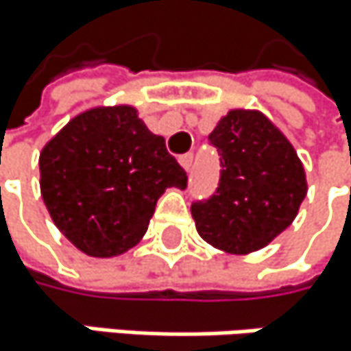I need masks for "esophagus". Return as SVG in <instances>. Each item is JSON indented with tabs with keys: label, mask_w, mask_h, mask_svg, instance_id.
I'll list each match as a JSON object with an SVG mask.
<instances>
[{
	"label": "esophagus",
	"mask_w": 351,
	"mask_h": 351,
	"mask_svg": "<svg viewBox=\"0 0 351 351\" xmlns=\"http://www.w3.org/2000/svg\"><path fill=\"white\" fill-rule=\"evenodd\" d=\"M179 162H181V166L189 172V170H191V166H193V154H185V156H181V158H179Z\"/></svg>",
	"instance_id": "esophagus-1"
}]
</instances>
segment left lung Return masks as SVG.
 <instances>
[{
    "instance_id": "1",
    "label": "left lung",
    "mask_w": 351,
    "mask_h": 351,
    "mask_svg": "<svg viewBox=\"0 0 351 351\" xmlns=\"http://www.w3.org/2000/svg\"><path fill=\"white\" fill-rule=\"evenodd\" d=\"M210 141L220 152V183L208 202L191 206L195 229L220 252H258L295 220L308 193L304 164L260 110H229Z\"/></svg>"
}]
</instances>
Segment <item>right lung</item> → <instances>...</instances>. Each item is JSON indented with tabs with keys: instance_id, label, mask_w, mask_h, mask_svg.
Wrapping results in <instances>:
<instances>
[{
	"instance_id": "obj_1",
	"label": "right lung",
	"mask_w": 351,
	"mask_h": 351,
	"mask_svg": "<svg viewBox=\"0 0 351 351\" xmlns=\"http://www.w3.org/2000/svg\"><path fill=\"white\" fill-rule=\"evenodd\" d=\"M39 187L58 231L91 258L135 247L168 187L187 174L139 118L135 106H95L43 145Z\"/></svg>"
}]
</instances>
